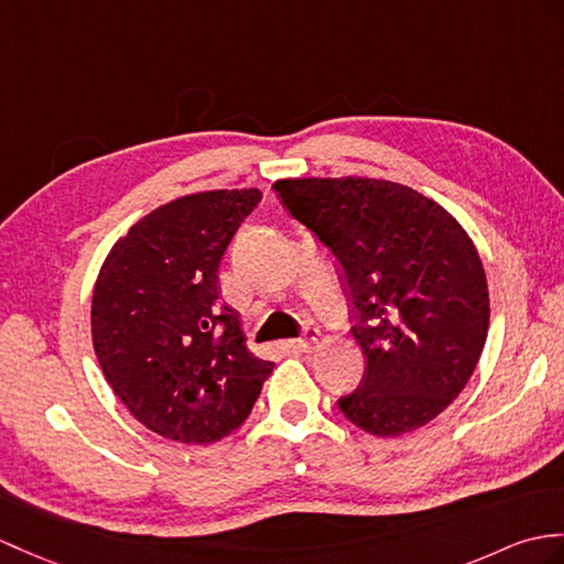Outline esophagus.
<instances>
[{"instance_id":"obj_1","label":"esophagus","mask_w":564,"mask_h":564,"mask_svg":"<svg viewBox=\"0 0 564 564\" xmlns=\"http://www.w3.org/2000/svg\"><path fill=\"white\" fill-rule=\"evenodd\" d=\"M319 341H322L319 332H317V329H310V326H307V329L303 332V336L295 338V341H293V348L300 350V352H310V350L317 348Z\"/></svg>"}]
</instances>
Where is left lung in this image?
Listing matches in <instances>:
<instances>
[{"label": "left lung", "instance_id": "left-lung-1", "mask_svg": "<svg viewBox=\"0 0 564 564\" xmlns=\"http://www.w3.org/2000/svg\"><path fill=\"white\" fill-rule=\"evenodd\" d=\"M273 189L338 259L356 310L368 365L338 409L377 437L427 425L462 394L486 346L490 300L474 240L399 182L295 177Z\"/></svg>", "mask_w": 564, "mask_h": 564}]
</instances>
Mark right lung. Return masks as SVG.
<instances>
[{"label":"right lung","instance_id":"1","mask_svg":"<svg viewBox=\"0 0 564 564\" xmlns=\"http://www.w3.org/2000/svg\"><path fill=\"white\" fill-rule=\"evenodd\" d=\"M261 192L180 196L137 220L105 257L90 334L129 413L182 444L218 442L250 415L273 362L247 350L218 267Z\"/></svg>","mask_w":564,"mask_h":564}]
</instances>
